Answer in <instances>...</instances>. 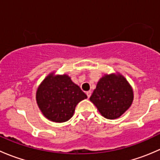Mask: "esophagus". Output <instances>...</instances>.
<instances>
[{
  "label": "esophagus",
  "mask_w": 160,
  "mask_h": 160,
  "mask_svg": "<svg viewBox=\"0 0 160 160\" xmlns=\"http://www.w3.org/2000/svg\"><path fill=\"white\" fill-rule=\"evenodd\" d=\"M86 93H87V95H88V98H89L90 97V95H91V91H90V90L89 91H87Z\"/></svg>",
  "instance_id": "34e87169"
}]
</instances>
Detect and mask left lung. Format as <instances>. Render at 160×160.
<instances>
[{
  "label": "left lung",
  "instance_id": "8db88e82",
  "mask_svg": "<svg viewBox=\"0 0 160 160\" xmlns=\"http://www.w3.org/2000/svg\"><path fill=\"white\" fill-rule=\"evenodd\" d=\"M133 100V89L120 72L104 74L90 98L100 114L111 120L121 117L131 107Z\"/></svg>",
  "mask_w": 160,
  "mask_h": 160
}]
</instances>
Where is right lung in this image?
Here are the masks:
<instances>
[{"label":"right lung","mask_w":160,"mask_h":160,"mask_svg":"<svg viewBox=\"0 0 160 160\" xmlns=\"http://www.w3.org/2000/svg\"><path fill=\"white\" fill-rule=\"evenodd\" d=\"M35 98L46 118L62 123L70 120L77 104L88 96L67 74L59 75L52 72L37 88Z\"/></svg>","instance_id":"add662e5"}]
</instances>
